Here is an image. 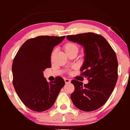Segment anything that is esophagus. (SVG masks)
Masks as SVG:
<instances>
[{
  "mask_svg": "<svg viewBox=\"0 0 130 130\" xmlns=\"http://www.w3.org/2000/svg\"><path fill=\"white\" fill-rule=\"evenodd\" d=\"M64 81H65V83H70L71 82V80H70V79H68V78H65L64 79Z\"/></svg>",
  "mask_w": 130,
  "mask_h": 130,
  "instance_id": "1",
  "label": "esophagus"
}]
</instances>
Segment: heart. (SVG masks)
Masks as SVG:
<instances>
[{
  "instance_id": "heart-1",
  "label": "heart",
  "mask_w": 130,
  "mask_h": 130,
  "mask_svg": "<svg viewBox=\"0 0 130 130\" xmlns=\"http://www.w3.org/2000/svg\"><path fill=\"white\" fill-rule=\"evenodd\" d=\"M63 50L67 55L71 54V53L77 54L78 52V47L75 43H72V42H68L64 45Z\"/></svg>"
}]
</instances>
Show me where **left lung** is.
<instances>
[{"mask_svg": "<svg viewBox=\"0 0 130 130\" xmlns=\"http://www.w3.org/2000/svg\"><path fill=\"white\" fill-rule=\"evenodd\" d=\"M70 42L84 48V61L80 71L88 83L72 80L75 90L71 100L77 108L91 111L102 107L110 98L118 80L115 52L103 36L88 32L67 35Z\"/></svg>", "mask_w": 130, "mask_h": 130, "instance_id": "8db88e82", "label": "left lung"}]
</instances>
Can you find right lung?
<instances>
[{"label":"right lung","instance_id":"right-lung-1","mask_svg":"<svg viewBox=\"0 0 130 130\" xmlns=\"http://www.w3.org/2000/svg\"><path fill=\"white\" fill-rule=\"evenodd\" d=\"M65 36H39L27 40L19 50L12 63L13 85L20 100L28 108L43 111L53 106L65 81L60 76L48 83L43 76L51 67L54 48Z\"/></svg>","mask_w":130,"mask_h":130}]
</instances>
